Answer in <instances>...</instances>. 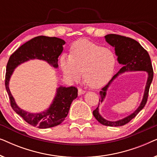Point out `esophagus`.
I'll use <instances>...</instances> for the list:
<instances>
[{
    "label": "esophagus",
    "mask_w": 157,
    "mask_h": 157,
    "mask_svg": "<svg viewBox=\"0 0 157 157\" xmlns=\"http://www.w3.org/2000/svg\"><path fill=\"white\" fill-rule=\"evenodd\" d=\"M85 94V91H84V90H83L82 89H78V96L82 95V94Z\"/></svg>",
    "instance_id": "34e87169"
}]
</instances>
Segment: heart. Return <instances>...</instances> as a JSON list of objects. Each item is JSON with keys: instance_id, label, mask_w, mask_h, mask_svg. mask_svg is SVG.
Wrapping results in <instances>:
<instances>
[{"instance_id": "heart-1", "label": "heart", "mask_w": 157, "mask_h": 157, "mask_svg": "<svg viewBox=\"0 0 157 157\" xmlns=\"http://www.w3.org/2000/svg\"><path fill=\"white\" fill-rule=\"evenodd\" d=\"M115 62L110 49L86 40L76 42L70 55L63 54L60 58L61 69L68 81H78L83 72L85 83L92 88L101 87L110 80Z\"/></svg>"}]
</instances>
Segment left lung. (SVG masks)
Wrapping results in <instances>:
<instances>
[{"mask_svg": "<svg viewBox=\"0 0 157 157\" xmlns=\"http://www.w3.org/2000/svg\"><path fill=\"white\" fill-rule=\"evenodd\" d=\"M105 38H106V42L114 48L115 53L118 56V61L123 66L118 71L117 74L113 76V78L109 81V82L104 88H102L101 91L99 92L101 96L99 102H98L97 108L93 111V114L96 119L100 124L104 126H124L134 119L138 114L139 111L142 110L147 104L150 85H151V81L153 80V68H152L151 59H150L149 53L141 46V44L138 41L134 40L133 38L117 35V34H108V35L105 36ZM139 70H144L147 72L148 74V78L143 101L138 108L128 117L118 121L111 122L104 119L99 113L98 107H99L100 102H102L105 97L107 89L112 81L119 74L123 72L128 71H138Z\"/></svg>", "mask_w": 157, "mask_h": 157, "instance_id": "obj_1", "label": "left lung"}]
</instances>
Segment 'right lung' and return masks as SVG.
Instances as JSON below:
<instances>
[{
    "label": "right lung",
    "instance_id": "1",
    "mask_svg": "<svg viewBox=\"0 0 157 157\" xmlns=\"http://www.w3.org/2000/svg\"><path fill=\"white\" fill-rule=\"evenodd\" d=\"M65 41L56 37L40 36L32 38L19 47L10 56L6 66L5 86L9 96L12 109L27 123L39 128H47L59 125L64 121L69 111L71 104L78 96V89L74 86H60L52 104L47 110L33 113L21 109L16 104L9 89V81L14 69L20 64L31 59L45 61L57 68L58 58L63 51Z\"/></svg>",
    "mask_w": 157,
    "mask_h": 157
}]
</instances>
